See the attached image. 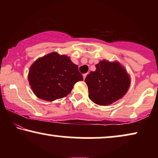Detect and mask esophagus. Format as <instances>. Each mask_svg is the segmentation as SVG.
<instances>
[{
    "label": "esophagus",
    "mask_w": 158,
    "mask_h": 158,
    "mask_svg": "<svg viewBox=\"0 0 158 158\" xmlns=\"http://www.w3.org/2000/svg\"><path fill=\"white\" fill-rule=\"evenodd\" d=\"M87 75H88V73H85V74L83 75V79H85V77H86V76H87Z\"/></svg>",
    "instance_id": "1"
}]
</instances>
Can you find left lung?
<instances>
[{"mask_svg":"<svg viewBox=\"0 0 158 158\" xmlns=\"http://www.w3.org/2000/svg\"><path fill=\"white\" fill-rule=\"evenodd\" d=\"M96 70L85 79L89 98L100 106L110 105L122 98L130 85V77L118 62L102 60L96 65Z\"/></svg>","mask_w":158,"mask_h":158,"instance_id":"8db88e82","label":"left lung"}]
</instances>
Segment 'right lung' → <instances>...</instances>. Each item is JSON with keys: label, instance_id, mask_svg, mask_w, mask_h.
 Returning <instances> with one entry per match:
<instances>
[{"label": "right lung", "instance_id": "right-lung-1", "mask_svg": "<svg viewBox=\"0 0 158 158\" xmlns=\"http://www.w3.org/2000/svg\"><path fill=\"white\" fill-rule=\"evenodd\" d=\"M29 85L39 98L52 101L64 98L83 77L78 66L66 55L52 52L40 57L30 67Z\"/></svg>", "mask_w": 158, "mask_h": 158}]
</instances>
